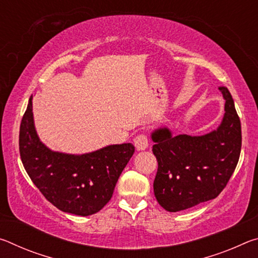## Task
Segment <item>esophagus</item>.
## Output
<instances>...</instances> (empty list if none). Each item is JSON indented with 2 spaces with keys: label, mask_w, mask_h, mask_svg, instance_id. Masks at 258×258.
I'll use <instances>...</instances> for the list:
<instances>
[{
  "label": "esophagus",
  "mask_w": 258,
  "mask_h": 258,
  "mask_svg": "<svg viewBox=\"0 0 258 258\" xmlns=\"http://www.w3.org/2000/svg\"><path fill=\"white\" fill-rule=\"evenodd\" d=\"M134 146L137 148L138 151L146 150L147 148L149 147V140H148L145 134L138 135V137L134 139Z\"/></svg>",
  "instance_id": "34e87169"
}]
</instances>
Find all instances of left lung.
Listing matches in <instances>:
<instances>
[{
	"label": "left lung",
	"instance_id": "1",
	"mask_svg": "<svg viewBox=\"0 0 258 258\" xmlns=\"http://www.w3.org/2000/svg\"><path fill=\"white\" fill-rule=\"evenodd\" d=\"M224 116L216 130L192 137L173 135L163 126L151 133L158 161L154 181L157 202L167 212H180L216 198L237 167L241 151V124L233 99L220 87Z\"/></svg>",
	"mask_w": 258,
	"mask_h": 258
}]
</instances>
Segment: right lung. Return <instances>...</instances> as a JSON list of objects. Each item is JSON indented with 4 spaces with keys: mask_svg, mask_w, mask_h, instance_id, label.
<instances>
[{
    "mask_svg": "<svg viewBox=\"0 0 258 258\" xmlns=\"http://www.w3.org/2000/svg\"><path fill=\"white\" fill-rule=\"evenodd\" d=\"M19 151L30 180L53 206L89 216L111 199L135 148L132 143L111 145L82 155L51 150L35 128L32 95L20 124Z\"/></svg>",
    "mask_w": 258,
    "mask_h": 258,
    "instance_id": "obj_1",
    "label": "right lung"
}]
</instances>
